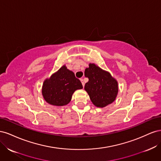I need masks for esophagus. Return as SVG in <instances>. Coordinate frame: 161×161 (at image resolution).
I'll return each instance as SVG.
<instances>
[{"label":"esophagus","instance_id":"1","mask_svg":"<svg viewBox=\"0 0 161 161\" xmlns=\"http://www.w3.org/2000/svg\"><path fill=\"white\" fill-rule=\"evenodd\" d=\"M80 81H81V82H82V86H83V87H84V86H85V82H84V80L82 79H80Z\"/></svg>","mask_w":161,"mask_h":161}]
</instances>
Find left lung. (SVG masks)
<instances>
[{"instance_id": "left-lung-1", "label": "left lung", "mask_w": 161, "mask_h": 161, "mask_svg": "<svg viewBox=\"0 0 161 161\" xmlns=\"http://www.w3.org/2000/svg\"><path fill=\"white\" fill-rule=\"evenodd\" d=\"M89 81L85 90L90 99L97 108H104L115 100L118 92V83L109 72L103 70L95 64H89L85 71Z\"/></svg>"}]
</instances>
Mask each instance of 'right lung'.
<instances>
[{"label":"right lung","instance_id":"right-lung-1","mask_svg":"<svg viewBox=\"0 0 161 161\" xmlns=\"http://www.w3.org/2000/svg\"><path fill=\"white\" fill-rule=\"evenodd\" d=\"M81 89L82 85L80 80L64 65L43 82L42 95L49 104L63 106L70 103L76 90Z\"/></svg>","mask_w":161,"mask_h":161}]
</instances>
